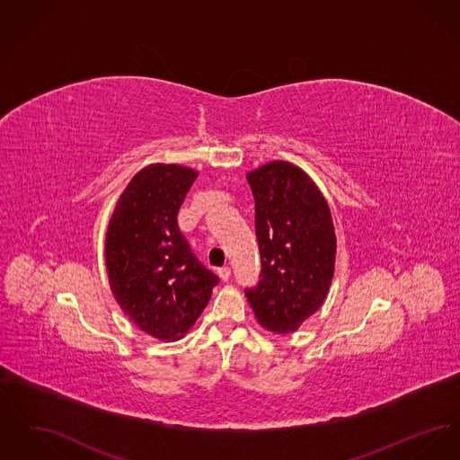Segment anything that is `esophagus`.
Masks as SVG:
<instances>
[{
  "mask_svg": "<svg viewBox=\"0 0 460 460\" xmlns=\"http://www.w3.org/2000/svg\"><path fill=\"white\" fill-rule=\"evenodd\" d=\"M217 274H219L222 281H227L231 278V269L229 267H220V269H217Z\"/></svg>",
  "mask_w": 460,
  "mask_h": 460,
  "instance_id": "1",
  "label": "esophagus"
}]
</instances>
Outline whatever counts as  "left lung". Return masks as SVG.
Here are the masks:
<instances>
[{
  "label": "left lung",
  "mask_w": 460,
  "mask_h": 460,
  "mask_svg": "<svg viewBox=\"0 0 460 460\" xmlns=\"http://www.w3.org/2000/svg\"><path fill=\"white\" fill-rule=\"evenodd\" d=\"M246 179L262 269L261 281L244 295L262 328L293 332L328 296L336 253L328 201L300 167L283 160Z\"/></svg>",
  "instance_id": "1"
}]
</instances>
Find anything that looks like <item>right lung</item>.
Returning a JSON list of instances; mask_svg holds the SVG:
<instances>
[{"label": "right lung", "mask_w": 460, "mask_h": 460, "mask_svg": "<svg viewBox=\"0 0 460 460\" xmlns=\"http://www.w3.org/2000/svg\"><path fill=\"white\" fill-rule=\"evenodd\" d=\"M198 177L175 164H152L119 198L105 238L110 288L132 323L174 341L197 323L219 278L198 261L177 226Z\"/></svg>", "instance_id": "add662e5"}]
</instances>
